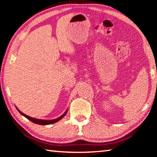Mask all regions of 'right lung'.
<instances>
[{
    "label": "right lung",
    "mask_w": 157,
    "mask_h": 157,
    "mask_svg": "<svg viewBox=\"0 0 157 157\" xmlns=\"http://www.w3.org/2000/svg\"><path fill=\"white\" fill-rule=\"evenodd\" d=\"M17 108V109L18 110V112H19L21 115L25 116L26 118H28L29 121H30L31 122H33V123H35V124H41V125H47V124H53V123H55L58 122L59 121H60L61 119L63 118V117L66 116V114L68 112V109H66V111H65L64 113H63L62 116H59V118H57L56 119H53V120H43V119H37V118H32L30 116H28L27 115H25V113H23V112H21V111L18 109Z\"/></svg>",
    "instance_id": "add662e5"
}]
</instances>
